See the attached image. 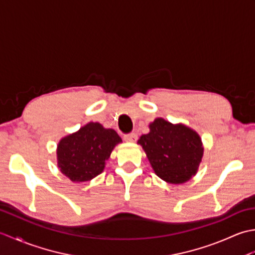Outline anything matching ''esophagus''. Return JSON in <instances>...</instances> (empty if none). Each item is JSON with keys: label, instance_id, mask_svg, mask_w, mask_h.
Segmentation results:
<instances>
[{"label": "esophagus", "instance_id": "1", "mask_svg": "<svg viewBox=\"0 0 255 255\" xmlns=\"http://www.w3.org/2000/svg\"><path fill=\"white\" fill-rule=\"evenodd\" d=\"M137 139H138V136L136 133H128L124 136V140L126 142H136Z\"/></svg>", "mask_w": 255, "mask_h": 255}]
</instances>
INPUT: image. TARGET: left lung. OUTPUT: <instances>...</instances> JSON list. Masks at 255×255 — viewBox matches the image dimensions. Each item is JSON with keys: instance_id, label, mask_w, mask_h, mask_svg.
<instances>
[{"instance_id": "8db88e82", "label": "left lung", "mask_w": 255, "mask_h": 255, "mask_svg": "<svg viewBox=\"0 0 255 255\" xmlns=\"http://www.w3.org/2000/svg\"><path fill=\"white\" fill-rule=\"evenodd\" d=\"M150 131L139 138L138 143L147 154L154 173L170 184H183L196 174L202 162V138L184 124H172L155 118Z\"/></svg>"}]
</instances>
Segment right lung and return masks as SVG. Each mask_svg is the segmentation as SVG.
Masks as SVG:
<instances>
[{"mask_svg": "<svg viewBox=\"0 0 255 255\" xmlns=\"http://www.w3.org/2000/svg\"><path fill=\"white\" fill-rule=\"evenodd\" d=\"M121 142L122 138L114 129L90 122L59 141V169L74 183L91 181L104 171L112 151Z\"/></svg>", "mask_w": 255, "mask_h": 255, "instance_id": "right-lung-1", "label": "right lung"}]
</instances>
